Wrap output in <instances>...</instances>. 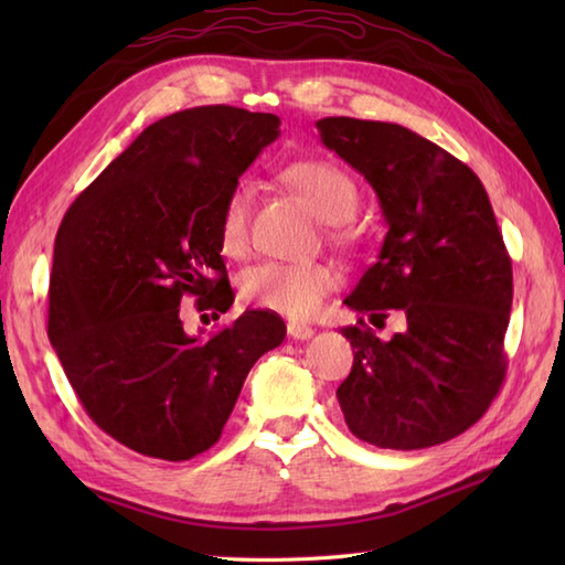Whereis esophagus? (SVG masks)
I'll use <instances>...</instances> for the list:
<instances>
[{
    "label": "esophagus",
    "instance_id": "34e87169",
    "mask_svg": "<svg viewBox=\"0 0 565 565\" xmlns=\"http://www.w3.org/2000/svg\"><path fill=\"white\" fill-rule=\"evenodd\" d=\"M286 332H289V338L294 340H310L316 330L310 326H303V322H289V326H286Z\"/></svg>",
    "mask_w": 565,
    "mask_h": 565
}]
</instances>
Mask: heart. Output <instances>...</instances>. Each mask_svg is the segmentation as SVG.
I'll list each match as a JSON object with an SVG mask.
<instances>
[{"label":"heart","instance_id":"b5f03b06","mask_svg":"<svg viewBox=\"0 0 565 565\" xmlns=\"http://www.w3.org/2000/svg\"><path fill=\"white\" fill-rule=\"evenodd\" d=\"M286 184L294 186L320 218L332 225V235L347 233V221L359 206V189L342 167L326 160H298L284 167ZM252 191L247 182H237L227 191L221 209L218 237L225 255L243 257L249 247ZM342 281L340 269L330 262H264L239 279L243 301L274 310L286 318L303 320L316 316L322 301Z\"/></svg>","mask_w":565,"mask_h":565}]
</instances>
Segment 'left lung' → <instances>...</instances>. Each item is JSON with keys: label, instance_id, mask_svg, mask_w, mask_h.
<instances>
[{"label": "left lung", "instance_id": "obj_1", "mask_svg": "<svg viewBox=\"0 0 565 565\" xmlns=\"http://www.w3.org/2000/svg\"><path fill=\"white\" fill-rule=\"evenodd\" d=\"M326 148L374 186L388 223L379 259L344 303L405 330L379 340L364 318L342 328L354 350L338 401L352 435L381 449H427L461 435L505 381L512 259L481 179L398 124L330 116Z\"/></svg>", "mask_w": 565, "mask_h": 565}]
</instances>
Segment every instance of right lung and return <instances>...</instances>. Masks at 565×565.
<instances>
[{
  "instance_id": "add662e5",
  "label": "right lung",
  "mask_w": 565,
  "mask_h": 565,
  "mask_svg": "<svg viewBox=\"0 0 565 565\" xmlns=\"http://www.w3.org/2000/svg\"><path fill=\"white\" fill-rule=\"evenodd\" d=\"M276 136L274 114L225 104L164 116L60 223L47 338L87 415L142 456L186 461L211 449L249 369L286 338L271 310H245L209 340L189 338L179 318L184 296L199 310L233 306L221 209Z\"/></svg>"
}]
</instances>
